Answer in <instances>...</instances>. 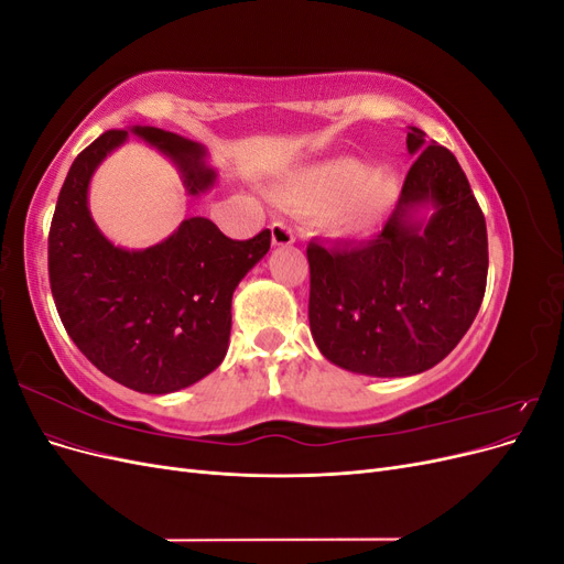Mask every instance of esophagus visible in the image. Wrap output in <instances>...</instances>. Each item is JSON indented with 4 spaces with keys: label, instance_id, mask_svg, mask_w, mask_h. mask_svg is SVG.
<instances>
[{
    "label": "esophagus",
    "instance_id": "obj_1",
    "mask_svg": "<svg viewBox=\"0 0 564 564\" xmlns=\"http://www.w3.org/2000/svg\"><path fill=\"white\" fill-rule=\"evenodd\" d=\"M270 237H272V245H275V247H289V245H294V240H296L292 226L282 224V220H275V224L270 226Z\"/></svg>",
    "mask_w": 564,
    "mask_h": 564
}]
</instances>
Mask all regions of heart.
Wrapping results in <instances>:
<instances>
[{"label":"heart","instance_id":"1","mask_svg":"<svg viewBox=\"0 0 564 564\" xmlns=\"http://www.w3.org/2000/svg\"><path fill=\"white\" fill-rule=\"evenodd\" d=\"M400 195V178L388 169H373L362 160H336L303 172L275 191L286 209L315 214L324 209L327 224L344 237L377 230Z\"/></svg>","mask_w":564,"mask_h":564}]
</instances>
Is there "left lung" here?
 Wrapping results in <instances>:
<instances>
[{"instance_id": "8db88e82", "label": "left lung", "mask_w": 564, "mask_h": 564, "mask_svg": "<svg viewBox=\"0 0 564 564\" xmlns=\"http://www.w3.org/2000/svg\"><path fill=\"white\" fill-rule=\"evenodd\" d=\"M416 155L395 212L360 245H308V319L319 352L367 377H412L456 348L487 286V226L447 148L406 133ZM431 206L429 221L415 218Z\"/></svg>"}]
</instances>
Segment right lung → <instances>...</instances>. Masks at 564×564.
<instances>
[{"instance_id": "add662e5", "label": "right lung", "mask_w": 564, "mask_h": 564, "mask_svg": "<svg viewBox=\"0 0 564 564\" xmlns=\"http://www.w3.org/2000/svg\"><path fill=\"white\" fill-rule=\"evenodd\" d=\"M131 133L176 162L191 195L214 185L199 143L158 127ZM127 135H98L67 172L48 230V282L67 336L96 369L131 390L164 395L224 362L232 292L268 253L270 230L240 242L193 216L155 247H115L91 218L89 183Z\"/></svg>"}]
</instances>
